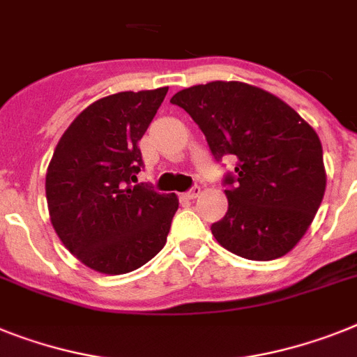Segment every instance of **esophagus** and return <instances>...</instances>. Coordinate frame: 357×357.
Here are the masks:
<instances>
[{
    "mask_svg": "<svg viewBox=\"0 0 357 357\" xmlns=\"http://www.w3.org/2000/svg\"><path fill=\"white\" fill-rule=\"evenodd\" d=\"M199 194H202V188H199V185H194L190 190H187V192L183 194V197H185V199H196Z\"/></svg>",
    "mask_w": 357,
    "mask_h": 357,
    "instance_id": "1",
    "label": "esophagus"
}]
</instances>
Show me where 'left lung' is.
Returning a JSON list of instances; mask_svg holds the SVG:
<instances>
[{
  "label": "left lung",
  "instance_id": "left-lung-1",
  "mask_svg": "<svg viewBox=\"0 0 357 357\" xmlns=\"http://www.w3.org/2000/svg\"><path fill=\"white\" fill-rule=\"evenodd\" d=\"M205 134L223 176L229 211L211 227L229 252L254 261L285 256L303 238L325 194L321 142L285 101L239 82H212L172 96Z\"/></svg>",
  "mask_w": 357,
  "mask_h": 357
}]
</instances>
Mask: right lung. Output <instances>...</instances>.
Returning <instances> with one entry per match:
<instances>
[{
    "label": "right lung",
    "mask_w": 357,
    "mask_h": 357,
    "mask_svg": "<svg viewBox=\"0 0 357 357\" xmlns=\"http://www.w3.org/2000/svg\"><path fill=\"white\" fill-rule=\"evenodd\" d=\"M118 92L89 105L65 130L47 170L50 221L63 245L103 274H127L167 243L178 211L176 194L137 181V142L167 96Z\"/></svg>",
    "instance_id": "add662e5"
}]
</instances>
